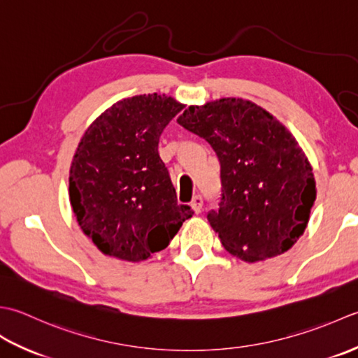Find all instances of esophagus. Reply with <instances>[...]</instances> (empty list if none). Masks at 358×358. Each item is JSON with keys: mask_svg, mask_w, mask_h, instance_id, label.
<instances>
[{"mask_svg": "<svg viewBox=\"0 0 358 358\" xmlns=\"http://www.w3.org/2000/svg\"><path fill=\"white\" fill-rule=\"evenodd\" d=\"M202 203H203V199H202V196H194L193 198V201H192V203H189V206H192V208H193V211L194 213H201V210H202Z\"/></svg>", "mask_w": 358, "mask_h": 358, "instance_id": "esophagus-1", "label": "esophagus"}]
</instances>
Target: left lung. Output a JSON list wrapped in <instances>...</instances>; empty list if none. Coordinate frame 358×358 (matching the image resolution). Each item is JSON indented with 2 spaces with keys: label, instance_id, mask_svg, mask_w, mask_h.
I'll return each instance as SVG.
<instances>
[{
  "label": "left lung",
  "instance_id": "8db88e82",
  "mask_svg": "<svg viewBox=\"0 0 358 358\" xmlns=\"http://www.w3.org/2000/svg\"><path fill=\"white\" fill-rule=\"evenodd\" d=\"M180 127L206 138L221 166V198L207 220L225 250L255 262L303 235L315 180L300 145L266 109L243 99L189 106Z\"/></svg>",
  "mask_w": 358,
  "mask_h": 358
}]
</instances>
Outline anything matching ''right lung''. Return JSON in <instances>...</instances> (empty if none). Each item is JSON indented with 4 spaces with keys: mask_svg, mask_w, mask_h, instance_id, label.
Segmentation results:
<instances>
[{
    "mask_svg": "<svg viewBox=\"0 0 358 358\" xmlns=\"http://www.w3.org/2000/svg\"><path fill=\"white\" fill-rule=\"evenodd\" d=\"M184 109L143 94L113 105L87 128L72 160L69 198L85 235L109 257L143 261L193 216L178 203L159 138Z\"/></svg>",
    "mask_w": 358,
    "mask_h": 358,
    "instance_id": "1",
    "label": "right lung"
}]
</instances>
